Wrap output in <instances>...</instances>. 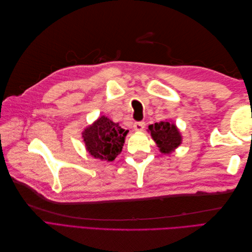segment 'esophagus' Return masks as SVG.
Masks as SVG:
<instances>
[{
    "instance_id": "1",
    "label": "esophagus",
    "mask_w": 252,
    "mask_h": 252,
    "mask_svg": "<svg viewBox=\"0 0 252 252\" xmlns=\"http://www.w3.org/2000/svg\"><path fill=\"white\" fill-rule=\"evenodd\" d=\"M145 127L144 122H135L133 124V129L135 131H142Z\"/></svg>"
}]
</instances>
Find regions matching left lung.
Returning a JSON list of instances; mask_svg holds the SVG:
<instances>
[{
	"mask_svg": "<svg viewBox=\"0 0 252 252\" xmlns=\"http://www.w3.org/2000/svg\"><path fill=\"white\" fill-rule=\"evenodd\" d=\"M147 131L150 133L158 147V150L164 155H169L182 144V134L173 122L161 121L158 123L148 126Z\"/></svg>",
	"mask_w": 252,
	"mask_h": 252,
	"instance_id": "1",
	"label": "left lung"
}]
</instances>
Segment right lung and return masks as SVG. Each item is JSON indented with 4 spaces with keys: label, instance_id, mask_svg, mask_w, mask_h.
I'll return each instance as SVG.
<instances>
[{
    "label": "right lung",
    "instance_id": "right-lung-1",
    "mask_svg": "<svg viewBox=\"0 0 252 252\" xmlns=\"http://www.w3.org/2000/svg\"><path fill=\"white\" fill-rule=\"evenodd\" d=\"M128 130L121 128L107 117L102 116L82 132L88 154L101 161L112 162L123 149Z\"/></svg>",
    "mask_w": 252,
    "mask_h": 252
}]
</instances>
